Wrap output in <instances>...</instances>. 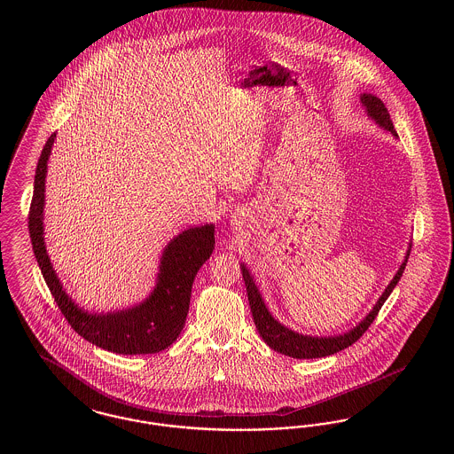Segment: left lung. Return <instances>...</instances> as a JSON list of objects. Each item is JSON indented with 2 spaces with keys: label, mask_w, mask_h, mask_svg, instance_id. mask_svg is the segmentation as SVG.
Segmentation results:
<instances>
[{
  "label": "left lung",
  "mask_w": 454,
  "mask_h": 454,
  "mask_svg": "<svg viewBox=\"0 0 454 454\" xmlns=\"http://www.w3.org/2000/svg\"><path fill=\"white\" fill-rule=\"evenodd\" d=\"M361 102L364 104L367 114L385 129L389 130L393 136H398L396 130L393 128V122L389 119L388 110L385 107V104L374 97V95H367L364 93L361 97ZM411 254H407L405 262L400 265V270L396 272V276L393 278V281L389 282L388 287L385 289V293L381 294V298L376 302V306L372 308V311L367 315L366 318L357 325L356 328H352L350 332H347L344 335H337V337H309V335H300L289 328H286L284 325L276 322L272 318V315L267 311L265 304L262 301L259 289L255 286V282L252 279V276L248 274L247 267L241 265V274H243V281L247 286V294H248V302H250V309L254 315V322L259 330L260 337L265 340V344L281 352L284 356L294 357V359H317V357H325V356H332L339 350H344L346 347L352 346L354 342H357L371 324L374 322V318L378 317L381 306L388 300L391 291L395 289V286L400 281L407 259Z\"/></svg>",
  "instance_id": "8db88e82"
}]
</instances>
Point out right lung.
I'll list each match as a JSON object with an SVG mask.
<instances>
[{"label":"right lung","instance_id":"obj_1","mask_svg":"<svg viewBox=\"0 0 454 454\" xmlns=\"http://www.w3.org/2000/svg\"><path fill=\"white\" fill-rule=\"evenodd\" d=\"M54 137L56 134H51L41 153L28 211V233L34 255L54 301L78 335L110 352L126 356L154 354L172 346L185 325L195 274L213 254L215 226H197L173 238L161 257L158 284L146 301L126 311L88 315L67 298L43 247V189Z\"/></svg>","mask_w":454,"mask_h":454}]
</instances>
